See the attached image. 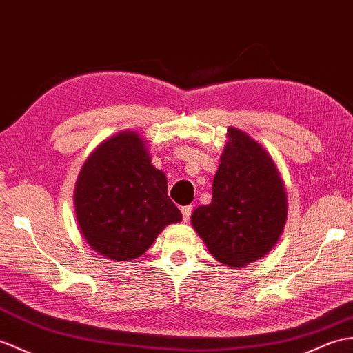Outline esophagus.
Listing matches in <instances>:
<instances>
[{"label": "esophagus", "instance_id": "esophagus-1", "mask_svg": "<svg viewBox=\"0 0 353 353\" xmlns=\"http://www.w3.org/2000/svg\"><path fill=\"white\" fill-rule=\"evenodd\" d=\"M191 214H192V206H183L182 208V216H183L185 223H188V221H190Z\"/></svg>", "mask_w": 353, "mask_h": 353}]
</instances>
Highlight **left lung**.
<instances>
[{"mask_svg": "<svg viewBox=\"0 0 353 353\" xmlns=\"http://www.w3.org/2000/svg\"><path fill=\"white\" fill-rule=\"evenodd\" d=\"M285 218L288 196L272 158L251 137L230 128L212 201L192 212L195 232L221 263L242 268L270 251Z\"/></svg>", "mask_w": 353, "mask_h": 353, "instance_id": "left-lung-1", "label": "left lung"}]
</instances>
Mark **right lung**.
Listing matches in <instances>:
<instances>
[{"mask_svg": "<svg viewBox=\"0 0 353 353\" xmlns=\"http://www.w3.org/2000/svg\"><path fill=\"white\" fill-rule=\"evenodd\" d=\"M84 239L111 260H132L182 214L168 196L167 177L150 163L135 132L108 138L90 154L75 188Z\"/></svg>", "mask_w": 353, "mask_h": 353, "instance_id": "right-lung-1", "label": "right lung"}]
</instances>
